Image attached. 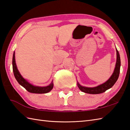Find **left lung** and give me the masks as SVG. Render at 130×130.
I'll list each match as a JSON object with an SVG mask.
<instances>
[{"label":"left lung","mask_w":130,"mask_h":130,"mask_svg":"<svg viewBox=\"0 0 130 130\" xmlns=\"http://www.w3.org/2000/svg\"><path fill=\"white\" fill-rule=\"evenodd\" d=\"M116 51H117V61H116V67L113 73L111 76L109 80L106 81L104 84L100 85L95 87H84L83 86H81L80 84L77 83V86L81 91L85 92V93L91 94H101L105 92L106 90H107L108 89L111 88L115 85L116 82L117 81L118 78L121 67V59L120 54H119L117 49L116 50Z\"/></svg>","instance_id":"8db88e82"}]
</instances>
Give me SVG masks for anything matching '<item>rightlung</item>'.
Returning <instances> with one entry per match:
<instances>
[{"instance_id": "right-lung-1", "label": "right lung", "mask_w": 130, "mask_h": 130, "mask_svg": "<svg viewBox=\"0 0 130 130\" xmlns=\"http://www.w3.org/2000/svg\"><path fill=\"white\" fill-rule=\"evenodd\" d=\"M14 52L13 55V60H12V65H13V73L15 79L17 82L19 83L21 86H22L24 88L28 91V92L31 93L35 94H45L49 92L52 90V89L53 88V84L52 83L49 86L46 87H39L34 86L28 83L25 79L22 77V76L21 75L19 71L17 68L16 64L15 61V54Z\"/></svg>"}]
</instances>
